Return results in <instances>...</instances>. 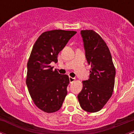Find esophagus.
Segmentation results:
<instances>
[{
    "instance_id": "obj_1",
    "label": "esophagus",
    "mask_w": 134,
    "mask_h": 134,
    "mask_svg": "<svg viewBox=\"0 0 134 134\" xmlns=\"http://www.w3.org/2000/svg\"><path fill=\"white\" fill-rule=\"evenodd\" d=\"M74 81H75V78H73V77H69L70 83H72Z\"/></svg>"
}]
</instances>
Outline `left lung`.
<instances>
[{"label": "left lung", "mask_w": 134, "mask_h": 134, "mask_svg": "<svg viewBox=\"0 0 134 134\" xmlns=\"http://www.w3.org/2000/svg\"><path fill=\"white\" fill-rule=\"evenodd\" d=\"M85 57L91 65L88 80L77 95L81 107L89 113L100 111L112 95L116 70L106 43L92 30L81 31Z\"/></svg>", "instance_id": "1"}]
</instances>
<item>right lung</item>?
Segmentation results:
<instances>
[{
    "mask_svg": "<svg viewBox=\"0 0 134 134\" xmlns=\"http://www.w3.org/2000/svg\"><path fill=\"white\" fill-rule=\"evenodd\" d=\"M75 31L54 30L43 32L35 42L27 63L26 84L35 105L46 113H55L67 93L69 76L53 70L51 62L64 49Z\"/></svg>",
    "mask_w": 134,
    "mask_h": 134,
    "instance_id": "obj_1",
    "label": "right lung"
}]
</instances>
